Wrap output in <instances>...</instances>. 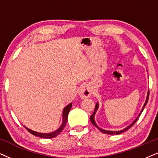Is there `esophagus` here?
<instances>
[{
    "label": "esophagus",
    "instance_id": "esophagus-1",
    "mask_svg": "<svg viewBox=\"0 0 158 158\" xmlns=\"http://www.w3.org/2000/svg\"><path fill=\"white\" fill-rule=\"evenodd\" d=\"M91 94H92L91 88H90V86L87 85V84L81 86V87L80 88L79 91H78V95L81 98H88V97L91 96Z\"/></svg>",
    "mask_w": 158,
    "mask_h": 158
}]
</instances>
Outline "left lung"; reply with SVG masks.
I'll list each match as a JSON object with an SVG mask.
<instances>
[{"label":"left lung","instance_id":"8db88e82","mask_svg":"<svg viewBox=\"0 0 158 158\" xmlns=\"http://www.w3.org/2000/svg\"><path fill=\"white\" fill-rule=\"evenodd\" d=\"M149 94H150V92H149V90H148V95H147V98H146L145 103H144V106H143V107H142V110H141V111H140V113L139 114V115L137 116V117L136 118V119H135V121H134V122H133L132 123H131V124H129V126H127V127H125L124 129H122V130H120V131H109V130H105V129H103L100 128V127H99L98 126V125L96 124V122H95V114H96V111H97V110H98V106H99L98 103H96V108H95V110H94V114H93L92 115L90 116V122H91L92 124H94V126L96 127V128H98V129H99V130H100V131H101V132H103V133H104V134H109V135H119V134L122 133V132H124V131H127V129H130L131 127H132L133 125L135 124L136 122H137V119H138V118H139V116H140V114H142V112L143 111V110H144V107H145L146 104H147V103H148V99H149Z\"/></svg>","mask_w":158,"mask_h":158}]
</instances>
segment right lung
Instances as JSON below:
<instances>
[{
  "label": "right lung",
  "instance_id": "right-lung-1",
  "mask_svg": "<svg viewBox=\"0 0 158 158\" xmlns=\"http://www.w3.org/2000/svg\"><path fill=\"white\" fill-rule=\"evenodd\" d=\"M72 107V103H70V104H68V106H66L64 108L63 111H62V123L59 128H58L57 130H55V131H52V132L50 133H40V132H37V131H33L31 129H30L27 127H24L26 129H27L28 131H29L30 133L32 134V135L34 136H37L41 138H45V139H50V138L55 137L56 136H57L61 132V131L63 130L64 127L66 126V123L68 122V114L70 112V110Z\"/></svg>",
  "mask_w": 158,
  "mask_h": 158
}]
</instances>
